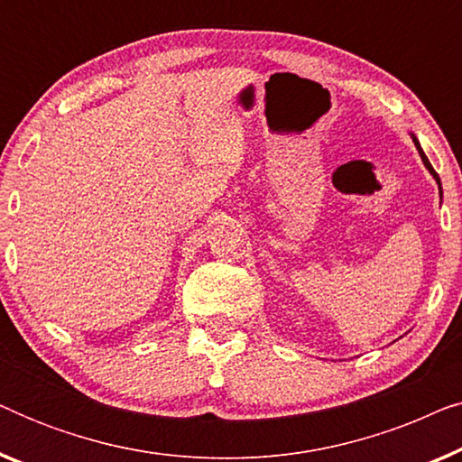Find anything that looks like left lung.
Here are the masks:
<instances>
[{"mask_svg":"<svg viewBox=\"0 0 462 462\" xmlns=\"http://www.w3.org/2000/svg\"><path fill=\"white\" fill-rule=\"evenodd\" d=\"M412 138H414V136H412ZM414 144H416V149H419V153H420V157H422V163H425V166H427V170H429V172H431V174H433V179H435V180H438V185H439V176H438V172H435V170H433V166H431V163H429V160H427V155H425V153H422L420 144H419V141H416V138H414ZM439 191H441V185H439Z\"/></svg>","mask_w":462,"mask_h":462,"instance_id":"left-lung-1","label":"left lung"}]
</instances>
